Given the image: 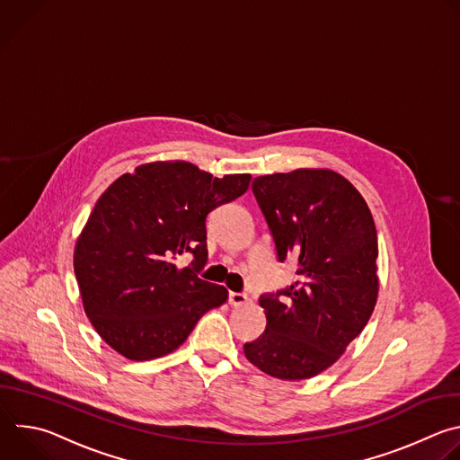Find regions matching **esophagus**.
Masks as SVG:
<instances>
[{
    "label": "esophagus",
    "mask_w": 460,
    "mask_h": 460,
    "mask_svg": "<svg viewBox=\"0 0 460 460\" xmlns=\"http://www.w3.org/2000/svg\"><path fill=\"white\" fill-rule=\"evenodd\" d=\"M245 302H247V295L245 293H234V291L229 293V304L231 305H243Z\"/></svg>",
    "instance_id": "1"
}]
</instances>
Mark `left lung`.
<instances>
[{
    "instance_id": "1",
    "label": "left lung",
    "mask_w": 460,
    "mask_h": 460,
    "mask_svg": "<svg viewBox=\"0 0 460 460\" xmlns=\"http://www.w3.org/2000/svg\"><path fill=\"white\" fill-rule=\"evenodd\" d=\"M251 189L279 261L291 258L298 280L260 295L268 325L243 353L271 376L309 378L339 360L375 309V222L362 194L333 171L258 176Z\"/></svg>"
}]
</instances>
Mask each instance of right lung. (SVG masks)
Segmentation results:
<instances>
[{
  "label": "right lung",
  "instance_id": "add662e5",
  "mask_svg": "<svg viewBox=\"0 0 460 460\" xmlns=\"http://www.w3.org/2000/svg\"><path fill=\"white\" fill-rule=\"evenodd\" d=\"M249 174L213 178L185 162H156L119 176L96 202L75 249V273L98 335L130 360L185 342L202 314L227 300L200 279L208 215L249 187ZM193 254L180 269L178 255Z\"/></svg>",
  "mask_w": 460,
  "mask_h": 460
}]
</instances>
